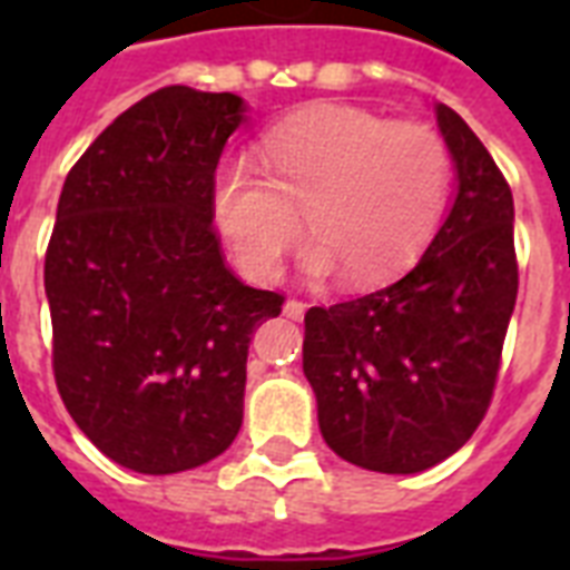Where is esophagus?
<instances>
[{
  "instance_id": "1",
  "label": "esophagus",
  "mask_w": 570,
  "mask_h": 570,
  "mask_svg": "<svg viewBox=\"0 0 570 570\" xmlns=\"http://www.w3.org/2000/svg\"><path fill=\"white\" fill-rule=\"evenodd\" d=\"M304 311H307V304H304L302 298H286L284 313H286V316H289V320H302Z\"/></svg>"
}]
</instances>
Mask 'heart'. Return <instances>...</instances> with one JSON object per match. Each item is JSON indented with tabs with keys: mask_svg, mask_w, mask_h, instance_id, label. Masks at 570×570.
<instances>
[{
	"mask_svg": "<svg viewBox=\"0 0 570 570\" xmlns=\"http://www.w3.org/2000/svg\"><path fill=\"white\" fill-rule=\"evenodd\" d=\"M452 159L423 124H393L370 109L322 102L266 132L263 168L224 165L215 180V222L239 268L275 281L302 236L313 277L346 268L370 286L411 268L432 245L450 204Z\"/></svg>",
	"mask_w": 570,
	"mask_h": 570,
	"instance_id": "obj_1",
	"label": "heart"
}]
</instances>
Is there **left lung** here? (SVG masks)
Returning <instances> with one entry per match:
<instances>
[{
	"instance_id": "left-lung-1",
	"label": "left lung",
	"mask_w": 570,
	"mask_h": 570,
	"mask_svg": "<svg viewBox=\"0 0 570 570\" xmlns=\"http://www.w3.org/2000/svg\"><path fill=\"white\" fill-rule=\"evenodd\" d=\"M459 195L396 284L304 316V375L322 438L375 473H420L476 432L518 298L514 204L476 132L438 106Z\"/></svg>"
}]
</instances>
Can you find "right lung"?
<instances>
[{
  "label": "right lung",
  "mask_w": 570,
  "mask_h": 570,
  "mask_svg": "<svg viewBox=\"0 0 570 570\" xmlns=\"http://www.w3.org/2000/svg\"><path fill=\"white\" fill-rule=\"evenodd\" d=\"M242 97L168 85L70 168L47 245L52 373L88 441L120 468H200L239 434L250 334L284 295L224 266L215 168Z\"/></svg>",
  "instance_id": "add662e5"
}]
</instances>
